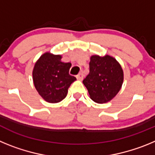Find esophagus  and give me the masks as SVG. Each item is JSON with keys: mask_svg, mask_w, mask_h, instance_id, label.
Wrapping results in <instances>:
<instances>
[{"mask_svg": "<svg viewBox=\"0 0 155 155\" xmlns=\"http://www.w3.org/2000/svg\"><path fill=\"white\" fill-rule=\"evenodd\" d=\"M83 78H84V74L82 73V72H80L77 75V78L78 79V80H80V81H81L82 79H83Z\"/></svg>", "mask_w": 155, "mask_h": 155, "instance_id": "esophagus-1", "label": "esophagus"}]
</instances>
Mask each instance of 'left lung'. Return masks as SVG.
Returning a JSON list of instances; mask_svg holds the SVG:
<instances>
[{
	"label": "left lung",
	"mask_w": 155,
	"mask_h": 155,
	"mask_svg": "<svg viewBox=\"0 0 155 155\" xmlns=\"http://www.w3.org/2000/svg\"><path fill=\"white\" fill-rule=\"evenodd\" d=\"M124 82V71L116 59L109 55L91 56L89 74L83 80L90 98L97 103H105L120 91Z\"/></svg>",
	"instance_id": "left-lung-1"
}]
</instances>
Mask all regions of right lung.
<instances>
[{"mask_svg":"<svg viewBox=\"0 0 155 155\" xmlns=\"http://www.w3.org/2000/svg\"><path fill=\"white\" fill-rule=\"evenodd\" d=\"M61 58V55L44 53L36 61L32 71L35 89L50 103H57L65 98L68 88L76 80L69 74L71 63L62 62Z\"/></svg>","mask_w":155,"mask_h":155,"instance_id":"add662e5","label":"right lung"}]
</instances>
